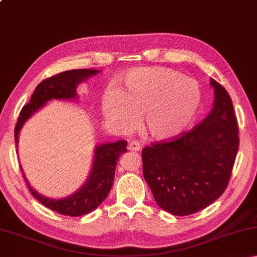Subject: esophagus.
Here are the masks:
<instances>
[{"instance_id": "esophagus-1", "label": "esophagus", "mask_w": 257, "mask_h": 257, "mask_svg": "<svg viewBox=\"0 0 257 257\" xmlns=\"http://www.w3.org/2000/svg\"><path fill=\"white\" fill-rule=\"evenodd\" d=\"M128 150H129V151H134V152H138L139 150H141V144H139L138 142L134 141V142H132V143H129Z\"/></svg>"}]
</instances>
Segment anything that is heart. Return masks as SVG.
I'll return each mask as SVG.
<instances>
[{
	"instance_id": "1",
	"label": "heart",
	"mask_w": 257,
	"mask_h": 257,
	"mask_svg": "<svg viewBox=\"0 0 257 257\" xmlns=\"http://www.w3.org/2000/svg\"><path fill=\"white\" fill-rule=\"evenodd\" d=\"M122 89H110L102 99L108 122L121 129L144 114L146 133L156 141L176 139L197 118L203 96L198 84L182 73L163 67L138 68L121 78Z\"/></svg>"
}]
</instances>
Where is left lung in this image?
<instances>
[{
    "label": "left lung",
    "mask_w": 257,
    "mask_h": 257,
    "mask_svg": "<svg viewBox=\"0 0 257 257\" xmlns=\"http://www.w3.org/2000/svg\"><path fill=\"white\" fill-rule=\"evenodd\" d=\"M213 108L189 133L142 152L144 178L162 210L189 215L223 194L239 147L238 123L224 87L210 80Z\"/></svg>",
    "instance_id": "left-lung-1"
}]
</instances>
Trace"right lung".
<instances>
[{
    "mask_svg": "<svg viewBox=\"0 0 257 257\" xmlns=\"http://www.w3.org/2000/svg\"><path fill=\"white\" fill-rule=\"evenodd\" d=\"M101 71L96 69H76L61 72L43 80L36 87L30 102L23 107L15 129L16 146L19 143V134L26 121L52 99L61 101H78L77 87L92 76ZM127 142L118 141L114 143L98 144L94 149V158L87 180L75 193L62 198H50L38 193L30 186L25 176L24 169L20 165L23 176L30 193L43 205L56 211L60 214L69 216H80L92 212L101 205L106 198L114 181L115 168L119 158L127 152Z\"/></svg>",
    "mask_w": 257,
    "mask_h": 257,
    "instance_id": "add662e5",
    "label": "right lung"
}]
</instances>
